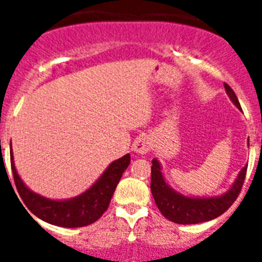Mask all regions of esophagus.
I'll return each instance as SVG.
<instances>
[{"mask_svg":"<svg viewBox=\"0 0 262 262\" xmlns=\"http://www.w3.org/2000/svg\"><path fill=\"white\" fill-rule=\"evenodd\" d=\"M149 148H151V143H149V139L148 136L142 135L139 138L135 139V142L133 144V149L136 152V154L145 155L149 152Z\"/></svg>","mask_w":262,"mask_h":262,"instance_id":"obj_1","label":"esophagus"}]
</instances>
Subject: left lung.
<instances>
[{
	"label": "left lung",
	"instance_id": "obj_1",
	"mask_svg": "<svg viewBox=\"0 0 262 262\" xmlns=\"http://www.w3.org/2000/svg\"><path fill=\"white\" fill-rule=\"evenodd\" d=\"M227 94L232 101L236 107L242 110L239 99L236 97L235 92L227 84H224ZM249 145V139H248ZM247 166L242 169L233 181L232 186L223 193L222 195L216 196H187L178 193L169 186L163 174L161 164L157 159L152 160L151 166V191L157 207L161 214L173 223L178 224H196L202 222H209L221 216L223 212L230 209L231 205L236 201L242 190L243 182L247 174Z\"/></svg>",
	"mask_w": 262,
	"mask_h": 262
}]
</instances>
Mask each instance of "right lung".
Wrapping results in <instances>:
<instances>
[{
	"label": "right lung",
	"instance_id": "obj_1",
	"mask_svg": "<svg viewBox=\"0 0 262 262\" xmlns=\"http://www.w3.org/2000/svg\"><path fill=\"white\" fill-rule=\"evenodd\" d=\"M10 160L14 182L18 189L20 200L26 205L27 209L39 219L53 226L77 228V227L89 226L94 223L107 210L111 196L117 189L120 177L129 165L131 157L127 154L123 157L113 161L101 174V177L82 194L69 198V200L59 201L46 198L32 191L30 187L25 185L14 165L11 143Z\"/></svg>",
	"mask_w": 262,
	"mask_h": 262
}]
</instances>
